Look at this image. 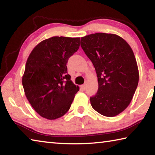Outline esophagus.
I'll use <instances>...</instances> for the list:
<instances>
[{
  "mask_svg": "<svg viewBox=\"0 0 155 155\" xmlns=\"http://www.w3.org/2000/svg\"><path fill=\"white\" fill-rule=\"evenodd\" d=\"M81 89L83 91H85V89H86V85H82L81 86Z\"/></svg>",
  "mask_w": 155,
  "mask_h": 155,
  "instance_id": "obj_1",
  "label": "esophagus"
}]
</instances>
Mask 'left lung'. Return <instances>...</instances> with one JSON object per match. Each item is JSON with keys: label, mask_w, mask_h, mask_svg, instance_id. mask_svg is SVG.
<instances>
[{"label": "left lung", "mask_w": 155, "mask_h": 155, "mask_svg": "<svg viewBox=\"0 0 155 155\" xmlns=\"http://www.w3.org/2000/svg\"><path fill=\"white\" fill-rule=\"evenodd\" d=\"M81 46L98 77V91L90 98L91 107L107 117L120 114L129 105L139 82L132 48L119 35L104 33L83 37Z\"/></svg>", "instance_id": "obj_1"}]
</instances>
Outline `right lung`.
Masks as SVG:
<instances>
[{
	"mask_svg": "<svg viewBox=\"0 0 155 155\" xmlns=\"http://www.w3.org/2000/svg\"><path fill=\"white\" fill-rule=\"evenodd\" d=\"M79 46L80 38L52 37L39 43L28 57L23 88L31 105L44 118L56 120L66 114L79 90L66 65Z\"/></svg>",
	"mask_w": 155,
	"mask_h": 155,
	"instance_id": "right-lung-1",
	"label": "right lung"
}]
</instances>
